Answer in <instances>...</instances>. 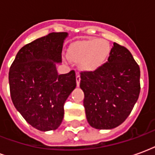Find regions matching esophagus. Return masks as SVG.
<instances>
[{
  "label": "esophagus",
  "instance_id": "esophagus-1",
  "mask_svg": "<svg viewBox=\"0 0 155 155\" xmlns=\"http://www.w3.org/2000/svg\"><path fill=\"white\" fill-rule=\"evenodd\" d=\"M80 82H81V76L80 74H76V84L77 86H80Z\"/></svg>",
  "mask_w": 155,
  "mask_h": 155
}]
</instances>
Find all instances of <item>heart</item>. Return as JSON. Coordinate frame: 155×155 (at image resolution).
<instances>
[{
  "mask_svg": "<svg viewBox=\"0 0 155 155\" xmlns=\"http://www.w3.org/2000/svg\"><path fill=\"white\" fill-rule=\"evenodd\" d=\"M110 53L109 42L100 39H91L72 44L68 50L71 61L80 63L84 71H93L104 64Z\"/></svg>",
  "mask_w": 155,
  "mask_h": 155,
  "instance_id": "heart-1",
  "label": "heart"
}]
</instances>
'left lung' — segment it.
Wrapping results in <instances>:
<instances>
[{
	"instance_id": "obj_1",
	"label": "left lung",
	"mask_w": 155,
	"mask_h": 155,
	"mask_svg": "<svg viewBox=\"0 0 155 155\" xmlns=\"http://www.w3.org/2000/svg\"><path fill=\"white\" fill-rule=\"evenodd\" d=\"M140 70L130 51L114 43L108 61L94 71L81 73L88 123L111 130L126 120L140 92Z\"/></svg>"
}]
</instances>
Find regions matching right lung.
<instances>
[{
    "label": "right lung",
    "mask_w": 155,
    "mask_h": 155,
    "mask_svg": "<svg viewBox=\"0 0 155 155\" xmlns=\"http://www.w3.org/2000/svg\"><path fill=\"white\" fill-rule=\"evenodd\" d=\"M67 32H53L25 45L9 71V84L15 109L32 127L54 130L64 117V104L76 86L74 71L59 74L56 64Z\"/></svg>",
    "instance_id": "add662e5"
}]
</instances>
